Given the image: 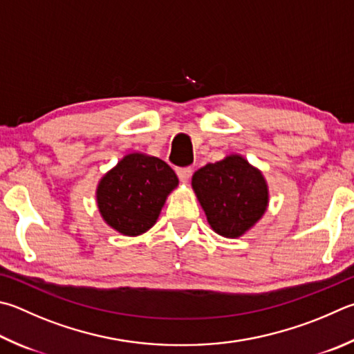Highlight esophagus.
<instances>
[{"label":"esophagus","instance_id":"34e87169","mask_svg":"<svg viewBox=\"0 0 354 354\" xmlns=\"http://www.w3.org/2000/svg\"><path fill=\"white\" fill-rule=\"evenodd\" d=\"M192 170L190 167H179V169H176V173H178V178L181 179L183 183H187L189 178L192 176Z\"/></svg>","mask_w":354,"mask_h":354}]
</instances>
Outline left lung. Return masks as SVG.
Wrapping results in <instances>:
<instances>
[{
	"label": "left lung",
	"instance_id": "8db88e82",
	"mask_svg": "<svg viewBox=\"0 0 354 354\" xmlns=\"http://www.w3.org/2000/svg\"><path fill=\"white\" fill-rule=\"evenodd\" d=\"M192 185L212 229L227 239L243 235L266 210L265 179L239 155L204 165L195 171Z\"/></svg>",
	"mask_w": 354,
	"mask_h": 354
}]
</instances>
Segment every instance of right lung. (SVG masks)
Masks as SVG:
<instances>
[{"label":"right lung","mask_w":354,"mask_h":354,"mask_svg":"<svg viewBox=\"0 0 354 354\" xmlns=\"http://www.w3.org/2000/svg\"><path fill=\"white\" fill-rule=\"evenodd\" d=\"M176 173L155 156L131 153L102 178L97 205L104 220L124 235H140L156 223Z\"/></svg>","instance_id":"right-lung-1"}]
</instances>
